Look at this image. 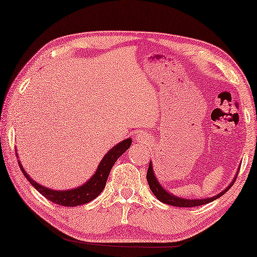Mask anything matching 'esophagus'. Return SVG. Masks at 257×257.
<instances>
[{"label": "esophagus", "instance_id": "obj_1", "mask_svg": "<svg viewBox=\"0 0 257 257\" xmlns=\"http://www.w3.org/2000/svg\"><path fill=\"white\" fill-rule=\"evenodd\" d=\"M137 140H138V141H145L144 134H142V133H138V134H137Z\"/></svg>", "mask_w": 257, "mask_h": 257}]
</instances>
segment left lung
<instances>
[{
	"label": "left lung",
	"mask_w": 257,
	"mask_h": 257,
	"mask_svg": "<svg viewBox=\"0 0 257 257\" xmlns=\"http://www.w3.org/2000/svg\"><path fill=\"white\" fill-rule=\"evenodd\" d=\"M237 175H238V172H237V174H235L232 182L230 183V186L226 189H224L223 191L218 193V195L215 197H212V198H206V199H184V198H180V197H175L174 195H172V193H168L165 189H164L161 184H159L157 179L155 178L151 162L149 163L148 172H147V181H148V183H149L150 190L153 191L154 195L157 197V199L161 200L162 203H165L167 205H172V206H176V207H196V206H200V205L211 203V201L220 198L222 195H224V193L228 191L231 187H232V184L234 183Z\"/></svg>",
	"instance_id": "8db88e82"
}]
</instances>
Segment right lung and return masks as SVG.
Returning <instances> with one entry per match:
<instances>
[{"label": "right lung", "mask_w": 257, "mask_h": 257, "mask_svg": "<svg viewBox=\"0 0 257 257\" xmlns=\"http://www.w3.org/2000/svg\"><path fill=\"white\" fill-rule=\"evenodd\" d=\"M132 144L131 139H126V140L121 141L120 144L113 147L106 154V156L103 157L102 161H101L98 170L94 173V175L87 181L85 184L83 186L71 189V190H51V189H48L41 184L36 183L35 181L31 179L25 170L22 166V164L19 162V166L22 168V172L24 175L26 176V179L31 182L32 186L36 189L37 191L42 193L46 199L52 201V203H56L61 206H68V207H73V206H78L89 203V201L93 200L96 198L106 186L107 179L110 173L111 167L113 164L117 162L121 155H123L126 150L130 148V146Z\"/></svg>", "instance_id": "right-lung-1"}]
</instances>
